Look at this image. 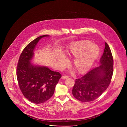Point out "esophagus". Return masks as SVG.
Segmentation results:
<instances>
[{
    "label": "esophagus",
    "instance_id": "1",
    "mask_svg": "<svg viewBox=\"0 0 127 127\" xmlns=\"http://www.w3.org/2000/svg\"><path fill=\"white\" fill-rule=\"evenodd\" d=\"M68 78V76H65V75H64V76H62L61 79H67V78Z\"/></svg>",
    "mask_w": 127,
    "mask_h": 127
}]
</instances>
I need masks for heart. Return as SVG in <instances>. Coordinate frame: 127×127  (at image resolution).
Returning <instances> with one entry per match:
<instances>
[{
    "label": "heart",
    "instance_id": "obj_1",
    "mask_svg": "<svg viewBox=\"0 0 127 127\" xmlns=\"http://www.w3.org/2000/svg\"><path fill=\"white\" fill-rule=\"evenodd\" d=\"M98 47L89 41L76 42L71 45L67 52L68 58H75L72 63V67L79 74H84L92 67L99 55ZM60 64L63 66L67 63L64 56L58 58Z\"/></svg>",
    "mask_w": 127,
    "mask_h": 127
}]
</instances>
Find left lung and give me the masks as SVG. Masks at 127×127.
Here are the masks:
<instances>
[{
	"label": "left lung",
	"mask_w": 127,
	"mask_h": 127,
	"mask_svg": "<svg viewBox=\"0 0 127 127\" xmlns=\"http://www.w3.org/2000/svg\"><path fill=\"white\" fill-rule=\"evenodd\" d=\"M99 66L76 79L72 90L73 95L82 102L94 101L109 86L113 73L114 61L111 49L106 43L100 58Z\"/></svg>",
	"instance_id": "obj_1"
}]
</instances>
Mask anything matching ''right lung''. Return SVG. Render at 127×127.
<instances>
[{"instance_id":"right-lung-1","label":"right lung","mask_w":127,"mask_h":127,"mask_svg":"<svg viewBox=\"0 0 127 127\" xmlns=\"http://www.w3.org/2000/svg\"><path fill=\"white\" fill-rule=\"evenodd\" d=\"M48 37L49 35L40 36L25 47L16 69L17 79L23 95L29 101L37 104L43 103L52 96L61 77L59 72L53 71L46 66L34 65L31 61L39 41Z\"/></svg>"}]
</instances>
